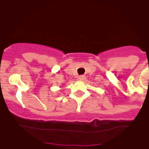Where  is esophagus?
<instances>
[{"label":"esophagus","instance_id":"1","mask_svg":"<svg viewBox=\"0 0 149 149\" xmlns=\"http://www.w3.org/2000/svg\"><path fill=\"white\" fill-rule=\"evenodd\" d=\"M85 78H86V77L84 76V75H82V76H79V80H84V79H85Z\"/></svg>","mask_w":149,"mask_h":149}]
</instances>
